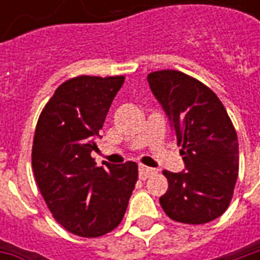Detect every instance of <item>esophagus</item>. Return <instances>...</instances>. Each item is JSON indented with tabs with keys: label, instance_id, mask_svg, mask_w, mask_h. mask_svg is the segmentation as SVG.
<instances>
[{
	"label": "esophagus",
	"instance_id": "1",
	"mask_svg": "<svg viewBox=\"0 0 260 260\" xmlns=\"http://www.w3.org/2000/svg\"><path fill=\"white\" fill-rule=\"evenodd\" d=\"M153 173H154V170L150 169V167L139 166V178H141V180H146V178H149Z\"/></svg>",
	"mask_w": 260,
	"mask_h": 260
}]
</instances>
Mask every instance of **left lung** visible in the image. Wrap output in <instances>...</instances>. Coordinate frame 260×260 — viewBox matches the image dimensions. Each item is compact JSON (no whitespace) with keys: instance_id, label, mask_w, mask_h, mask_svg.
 Returning <instances> with one entry per match:
<instances>
[{"instance_id":"obj_1","label":"left lung","mask_w":260,"mask_h":260,"mask_svg":"<svg viewBox=\"0 0 260 260\" xmlns=\"http://www.w3.org/2000/svg\"><path fill=\"white\" fill-rule=\"evenodd\" d=\"M167 114L185 170H164L169 189L160 205L170 218L205 224L229 207L238 177V138L223 103L189 75L164 69L147 75Z\"/></svg>"}]
</instances>
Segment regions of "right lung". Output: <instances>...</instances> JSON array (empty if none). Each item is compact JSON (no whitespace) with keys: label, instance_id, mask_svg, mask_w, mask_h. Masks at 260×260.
Wrapping results in <instances>:
<instances>
[{"label":"right lung","instance_id":"obj_1","mask_svg":"<svg viewBox=\"0 0 260 260\" xmlns=\"http://www.w3.org/2000/svg\"><path fill=\"white\" fill-rule=\"evenodd\" d=\"M124 76H76L57 87L39 117L31 149L37 186L69 233L96 238L118 227L138 180V164L97 167L104 119Z\"/></svg>","mask_w":260,"mask_h":260}]
</instances>
